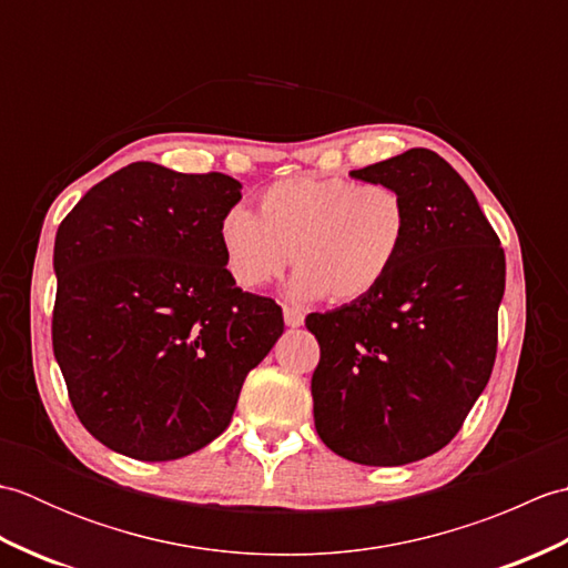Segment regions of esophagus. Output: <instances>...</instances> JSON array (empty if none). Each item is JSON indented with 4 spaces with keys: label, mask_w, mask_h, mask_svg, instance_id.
<instances>
[{
    "label": "esophagus",
    "mask_w": 568,
    "mask_h": 568,
    "mask_svg": "<svg viewBox=\"0 0 568 568\" xmlns=\"http://www.w3.org/2000/svg\"><path fill=\"white\" fill-rule=\"evenodd\" d=\"M283 320H285V324L287 327H303V322H305V315L300 310H295V307H283Z\"/></svg>",
    "instance_id": "1"
}]
</instances>
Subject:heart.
Instances as JSON below:
<instances>
[{
	"label": "heart",
	"mask_w": 568,
	"mask_h": 568,
	"mask_svg": "<svg viewBox=\"0 0 568 568\" xmlns=\"http://www.w3.org/2000/svg\"><path fill=\"white\" fill-rule=\"evenodd\" d=\"M261 216L229 210L220 222L226 268L241 287L256 291L297 265V300L327 295L348 303L383 283L400 258L409 214L390 185L346 178L295 175L275 180L258 195Z\"/></svg>",
	"instance_id": "1"
}]
</instances>
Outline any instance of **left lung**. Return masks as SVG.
<instances>
[{"label": "left lung", "instance_id": "1", "mask_svg": "<svg viewBox=\"0 0 568 568\" xmlns=\"http://www.w3.org/2000/svg\"><path fill=\"white\" fill-rule=\"evenodd\" d=\"M352 178L400 192L409 229L376 291L305 320L320 342L315 427L348 462L403 466L449 444L486 388L505 253L466 180L429 149Z\"/></svg>", "mask_w": 568, "mask_h": 568}]
</instances>
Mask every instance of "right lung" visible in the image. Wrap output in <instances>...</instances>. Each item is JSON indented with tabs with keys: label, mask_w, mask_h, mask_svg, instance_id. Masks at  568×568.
<instances>
[{
	"label": "right lung",
	"mask_w": 568,
	"mask_h": 568,
	"mask_svg": "<svg viewBox=\"0 0 568 568\" xmlns=\"http://www.w3.org/2000/svg\"><path fill=\"white\" fill-rule=\"evenodd\" d=\"M239 200L224 173L139 161L60 222L53 354L75 415L112 452L173 462L207 446L283 334V310L226 271L220 222Z\"/></svg>",
	"instance_id": "right-lung-1"
}]
</instances>
